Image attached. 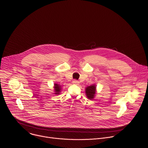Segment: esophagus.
Segmentation results:
<instances>
[{
  "label": "esophagus",
  "instance_id": "obj_1",
  "mask_svg": "<svg viewBox=\"0 0 148 148\" xmlns=\"http://www.w3.org/2000/svg\"><path fill=\"white\" fill-rule=\"evenodd\" d=\"M79 81H77V80H74V81H73V84H79Z\"/></svg>",
  "mask_w": 148,
  "mask_h": 148
}]
</instances>
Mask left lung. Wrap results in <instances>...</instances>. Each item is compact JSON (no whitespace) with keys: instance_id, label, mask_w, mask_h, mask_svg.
I'll use <instances>...</instances> for the list:
<instances>
[{"instance_id":"8db88e82","label":"left lung","mask_w":148,"mask_h":148,"mask_svg":"<svg viewBox=\"0 0 148 148\" xmlns=\"http://www.w3.org/2000/svg\"><path fill=\"white\" fill-rule=\"evenodd\" d=\"M96 91V86L94 84L90 86H88L86 88V94L87 97L90 100H92L94 98V95L95 94Z\"/></svg>"}]
</instances>
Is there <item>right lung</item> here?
I'll return each instance as SVG.
<instances>
[{
  "instance_id": "1",
  "label": "right lung",
  "mask_w": 148,
  "mask_h": 148,
  "mask_svg": "<svg viewBox=\"0 0 148 148\" xmlns=\"http://www.w3.org/2000/svg\"><path fill=\"white\" fill-rule=\"evenodd\" d=\"M54 90H55V94H59L60 92L61 91L60 86H59L58 84H54Z\"/></svg>"
}]
</instances>
